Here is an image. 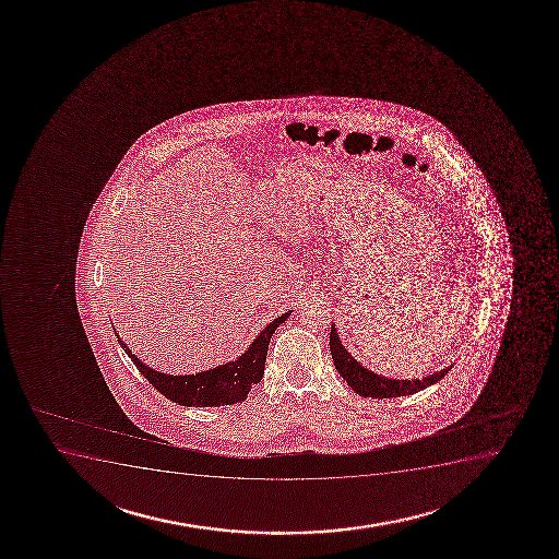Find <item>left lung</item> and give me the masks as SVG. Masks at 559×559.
<instances>
[{
	"label": "left lung",
	"instance_id": "1",
	"mask_svg": "<svg viewBox=\"0 0 559 559\" xmlns=\"http://www.w3.org/2000/svg\"><path fill=\"white\" fill-rule=\"evenodd\" d=\"M329 348H331L335 368L338 370V374L342 376V380L354 389V393L359 394V396H370V399H394V396L417 393L420 389L438 383L453 368V365H451V367L443 368L440 372H433V374L427 376L423 380H393V378L376 374L372 370L362 367L361 362L357 361L354 355L342 346L335 323L331 325Z\"/></svg>",
	"mask_w": 559,
	"mask_h": 559
}]
</instances>
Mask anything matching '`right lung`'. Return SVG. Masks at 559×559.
Masks as SVG:
<instances>
[{
	"label": "right lung",
	"mask_w": 559,
	"mask_h": 559,
	"mask_svg": "<svg viewBox=\"0 0 559 559\" xmlns=\"http://www.w3.org/2000/svg\"><path fill=\"white\" fill-rule=\"evenodd\" d=\"M289 314L292 310L278 316L267 328H263L260 335L252 341L249 348L245 349V354L237 357L236 361L224 362L198 374L174 376L158 372L155 368L140 361L129 346L119 338L118 333L116 336L121 348L126 349V354L131 357V361L144 374L145 380L150 381L158 393L165 394L168 401L187 407L231 406L245 401L249 396L250 389L262 380L271 336L281 323L288 320Z\"/></svg>",
	"instance_id": "right-lung-1"
}]
</instances>
